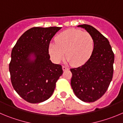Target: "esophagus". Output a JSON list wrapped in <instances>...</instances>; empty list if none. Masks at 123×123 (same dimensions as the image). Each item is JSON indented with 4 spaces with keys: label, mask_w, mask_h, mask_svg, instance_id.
I'll use <instances>...</instances> for the list:
<instances>
[{
    "label": "esophagus",
    "mask_w": 123,
    "mask_h": 123,
    "mask_svg": "<svg viewBox=\"0 0 123 123\" xmlns=\"http://www.w3.org/2000/svg\"><path fill=\"white\" fill-rule=\"evenodd\" d=\"M62 70L63 71L67 70H68V68L67 67H65V66H62Z\"/></svg>",
    "instance_id": "esophagus-1"
}]
</instances>
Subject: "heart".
Here are the masks:
<instances>
[{
    "instance_id": "b5f03b06",
    "label": "heart",
    "mask_w": 123,
    "mask_h": 123,
    "mask_svg": "<svg viewBox=\"0 0 123 123\" xmlns=\"http://www.w3.org/2000/svg\"><path fill=\"white\" fill-rule=\"evenodd\" d=\"M51 42L49 52L51 59L59 63L65 58L73 65L79 66L90 58L94 48V41L90 33L80 30L70 29L62 32Z\"/></svg>"
}]
</instances>
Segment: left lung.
<instances>
[{
	"label": "left lung",
	"mask_w": 123,
	"mask_h": 123,
	"mask_svg": "<svg viewBox=\"0 0 123 123\" xmlns=\"http://www.w3.org/2000/svg\"><path fill=\"white\" fill-rule=\"evenodd\" d=\"M92 36L94 48L90 58L82 66L71 68V86L84 102L92 103L105 93L112 80L114 54L108 39L89 25H80Z\"/></svg>",
	"instance_id": "8db88e82"
}]
</instances>
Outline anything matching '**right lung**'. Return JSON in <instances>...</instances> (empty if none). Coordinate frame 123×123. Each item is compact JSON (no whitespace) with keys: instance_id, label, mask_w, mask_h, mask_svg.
Instances as JSON below:
<instances>
[{"instance_id":"obj_1","label":"right lung","mask_w":123,"mask_h":123,"mask_svg":"<svg viewBox=\"0 0 123 123\" xmlns=\"http://www.w3.org/2000/svg\"><path fill=\"white\" fill-rule=\"evenodd\" d=\"M61 27H33L19 37L11 51L9 65L15 91L26 101L39 103L52 95L62 74V66L50 59L49 46Z\"/></svg>"}]
</instances>
